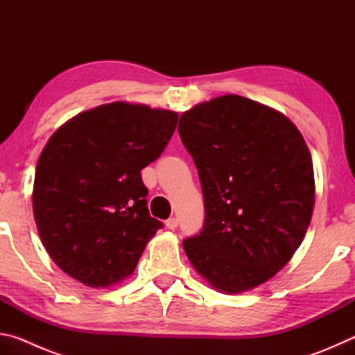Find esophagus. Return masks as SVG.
Wrapping results in <instances>:
<instances>
[{
    "label": "esophagus",
    "mask_w": 355,
    "mask_h": 355,
    "mask_svg": "<svg viewBox=\"0 0 355 355\" xmlns=\"http://www.w3.org/2000/svg\"><path fill=\"white\" fill-rule=\"evenodd\" d=\"M177 225H178V219L177 218H169V219L166 220V227L169 228V230H175Z\"/></svg>",
    "instance_id": "1"
}]
</instances>
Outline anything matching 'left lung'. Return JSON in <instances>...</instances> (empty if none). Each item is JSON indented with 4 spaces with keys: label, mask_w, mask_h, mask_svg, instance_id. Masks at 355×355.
<instances>
[{
    "label": "left lung",
    "mask_w": 355,
    "mask_h": 355,
    "mask_svg": "<svg viewBox=\"0 0 355 355\" xmlns=\"http://www.w3.org/2000/svg\"><path fill=\"white\" fill-rule=\"evenodd\" d=\"M178 133L199 172L205 222L189 261L216 290L238 294L274 277L302 243L315 177L302 135L284 114L239 95L183 112Z\"/></svg>",
    "instance_id": "left-lung-1"
}]
</instances>
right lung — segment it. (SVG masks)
<instances>
[{
    "instance_id": "right-lung-1",
    "label": "right lung",
    "mask_w": 355,
    "mask_h": 355,
    "mask_svg": "<svg viewBox=\"0 0 355 355\" xmlns=\"http://www.w3.org/2000/svg\"><path fill=\"white\" fill-rule=\"evenodd\" d=\"M178 114L123 101L70 119L35 167L33 209L48 255L92 288L133 274L163 222L150 216L141 171L164 152Z\"/></svg>"
}]
</instances>
